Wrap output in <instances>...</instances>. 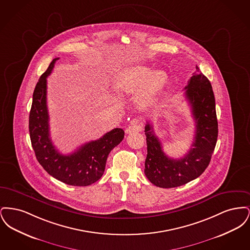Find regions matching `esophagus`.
<instances>
[{"instance_id":"obj_1","label":"esophagus","mask_w":250,"mask_h":250,"mask_svg":"<svg viewBox=\"0 0 250 250\" xmlns=\"http://www.w3.org/2000/svg\"><path fill=\"white\" fill-rule=\"evenodd\" d=\"M143 124L138 119H133L130 122L129 125L127 126V128L125 129V132L127 134H130L132 132H141L143 130Z\"/></svg>"}]
</instances>
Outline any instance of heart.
<instances>
[{
	"label": "heart",
	"mask_w": 250,
	"mask_h": 250,
	"mask_svg": "<svg viewBox=\"0 0 250 250\" xmlns=\"http://www.w3.org/2000/svg\"><path fill=\"white\" fill-rule=\"evenodd\" d=\"M167 81L166 72L153 70L147 65H136L121 71L117 77V85L121 90L132 93L143 88L140 101L143 106L152 104L160 95Z\"/></svg>",
	"instance_id": "obj_1"
}]
</instances>
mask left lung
I'll return each mask as SVG.
<instances>
[{
  "instance_id": "left-lung-1",
  "label": "left lung",
  "mask_w": 250,
  "mask_h": 250,
  "mask_svg": "<svg viewBox=\"0 0 250 250\" xmlns=\"http://www.w3.org/2000/svg\"><path fill=\"white\" fill-rule=\"evenodd\" d=\"M185 89L195 121V136L187 155L180 159L168 157L153 125L149 122L145 125L147 156L144 173L152 184L162 188H177L198 178L209 165L217 141L214 92L198 66Z\"/></svg>"
}]
</instances>
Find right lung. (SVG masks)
Returning <instances> with one entry per match:
<instances>
[{"mask_svg": "<svg viewBox=\"0 0 250 250\" xmlns=\"http://www.w3.org/2000/svg\"><path fill=\"white\" fill-rule=\"evenodd\" d=\"M57 60H52L34 91L29 116L31 143L36 159L49 175L69 186L87 187L101 178L108 154L123 141L125 131L114 128L102 138L82 145L70 155L60 154L49 136L47 106V77Z\"/></svg>", "mask_w": 250, "mask_h": 250, "instance_id": "1", "label": "right lung"}]
</instances>
